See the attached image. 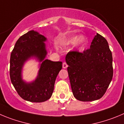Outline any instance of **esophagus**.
<instances>
[{
    "instance_id": "esophagus-1",
    "label": "esophagus",
    "mask_w": 124,
    "mask_h": 124,
    "mask_svg": "<svg viewBox=\"0 0 124 124\" xmlns=\"http://www.w3.org/2000/svg\"><path fill=\"white\" fill-rule=\"evenodd\" d=\"M67 68H68V64H66V62H64V63H63V68H64V69H66Z\"/></svg>"
}]
</instances>
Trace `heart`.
I'll return each mask as SVG.
<instances>
[{
    "label": "heart",
    "instance_id": "heart-1",
    "mask_svg": "<svg viewBox=\"0 0 124 124\" xmlns=\"http://www.w3.org/2000/svg\"><path fill=\"white\" fill-rule=\"evenodd\" d=\"M87 43V38L85 36L82 35L78 37V36H74L67 39L63 42L64 45H72L74 44L76 48L78 50H81L84 48Z\"/></svg>",
    "mask_w": 124,
    "mask_h": 124
}]
</instances>
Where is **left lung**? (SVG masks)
I'll use <instances>...</instances> for the list:
<instances>
[{
    "instance_id": "1",
    "label": "left lung",
    "mask_w": 124,
    "mask_h": 124,
    "mask_svg": "<svg viewBox=\"0 0 124 124\" xmlns=\"http://www.w3.org/2000/svg\"><path fill=\"white\" fill-rule=\"evenodd\" d=\"M71 89L76 99L92 101L100 99L113 76L112 53L106 39L96 33L89 49L70 52L66 56Z\"/></svg>"
}]
</instances>
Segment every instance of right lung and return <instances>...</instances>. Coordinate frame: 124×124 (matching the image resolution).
Returning a JSON list of instances; mask_svg holds the SVG:
<instances>
[{
    "label": "right lung",
    "instance_id": "add662e5",
    "mask_svg": "<svg viewBox=\"0 0 124 124\" xmlns=\"http://www.w3.org/2000/svg\"><path fill=\"white\" fill-rule=\"evenodd\" d=\"M47 39L34 30L18 39L11 53L10 76L13 87L23 99L41 103L50 98L55 80L62 69L61 61L45 59ZM31 58L39 63V70L35 80L27 83L22 79V71L25 63Z\"/></svg>",
    "mask_w": 124,
    "mask_h": 124
}]
</instances>
